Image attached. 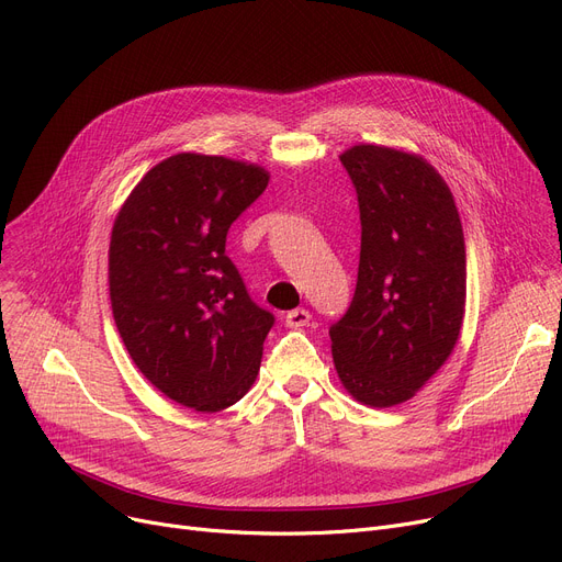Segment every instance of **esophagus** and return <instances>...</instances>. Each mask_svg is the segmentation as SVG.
Masks as SVG:
<instances>
[{
    "instance_id": "esophagus-1",
    "label": "esophagus",
    "mask_w": 562,
    "mask_h": 562,
    "mask_svg": "<svg viewBox=\"0 0 562 562\" xmlns=\"http://www.w3.org/2000/svg\"><path fill=\"white\" fill-rule=\"evenodd\" d=\"M310 319H312V314H310L307 310L296 307V310L286 312V316H284V324H286L289 328H301V326H307V324H310Z\"/></svg>"
}]
</instances>
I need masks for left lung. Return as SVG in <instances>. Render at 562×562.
<instances>
[{"label": "left lung", "instance_id": "1", "mask_svg": "<svg viewBox=\"0 0 562 562\" xmlns=\"http://www.w3.org/2000/svg\"><path fill=\"white\" fill-rule=\"evenodd\" d=\"M360 209L356 294L330 326L339 381L368 406L411 400L452 353L467 246L452 192L420 156L358 144L339 156Z\"/></svg>", "mask_w": 562, "mask_h": 562}]
</instances>
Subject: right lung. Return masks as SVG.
<instances>
[{
    "label": "right lung",
    "instance_id": "right-lung-1",
    "mask_svg": "<svg viewBox=\"0 0 562 562\" xmlns=\"http://www.w3.org/2000/svg\"><path fill=\"white\" fill-rule=\"evenodd\" d=\"M266 186L257 165L177 154L142 177L114 221V324L137 370L181 406L223 411L257 379L276 316L250 299L225 243Z\"/></svg>",
    "mask_w": 562,
    "mask_h": 562
}]
</instances>
